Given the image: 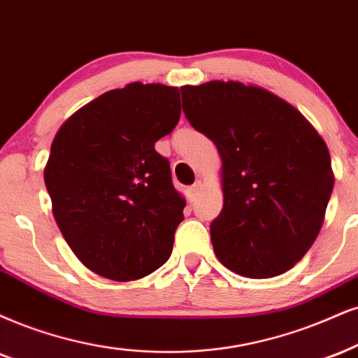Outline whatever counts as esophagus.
I'll list each match as a JSON object with an SVG mask.
<instances>
[{
    "label": "esophagus",
    "mask_w": 358,
    "mask_h": 358,
    "mask_svg": "<svg viewBox=\"0 0 358 358\" xmlns=\"http://www.w3.org/2000/svg\"><path fill=\"white\" fill-rule=\"evenodd\" d=\"M199 191H201V182H199V180H197L196 184H192V186L189 187V197H191V201L196 199L197 194H199Z\"/></svg>",
    "instance_id": "obj_1"
}]
</instances>
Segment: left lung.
I'll use <instances>...</instances> for the list:
<instances>
[{"label": "left lung", "instance_id": "1", "mask_svg": "<svg viewBox=\"0 0 358 358\" xmlns=\"http://www.w3.org/2000/svg\"><path fill=\"white\" fill-rule=\"evenodd\" d=\"M180 94L187 121L222 159L224 206L210 224L215 255L249 279L287 272L324 224L334 189L327 144L301 111L264 87L209 81Z\"/></svg>", "mask_w": 358, "mask_h": 358}]
</instances>
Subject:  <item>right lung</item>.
Returning a JSON list of instances; mask_svg holds the SVG:
<instances>
[{
    "instance_id": "1",
    "label": "right lung",
    "mask_w": 358,
    "mask_h": 358,
    "mask_svg": "<svg viewBox=\"0 0 358 358\" xmlns=\"http://www.w3.org/2000/svg\"><path fill=\"white\" fill-rule=\"evenodd\" d=\"M180 117L179 90L131 83L59 127L44 184L61 234L90 271L127 282L169 259L186 201L154 144Z\"/></svg>"
}]
</instances>
